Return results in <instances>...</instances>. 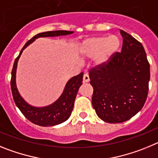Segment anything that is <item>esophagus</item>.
Masks as SVG:
<instances>
[{"instance_id":"esophagus-1","label":"esophagus","mask_w":158,"mask_h":158,"mask_svg":"<svg viewBox=\"0 0 158 158\" xmlns=\"http://www.w3.org/2000/svg\"><path fill=\"white\" fill-rule=\"evenodd\" d=\"M89 81H90V79H89V75L84 74V76H83V82H84V83H87V82H89Z\"/></svg>"}]
</instances>
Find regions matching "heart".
I'll return each mask as SVG.
<instances>
[{"mask_svg":"<svg viewBox=\"0 0 158 158\" xmlns=\"http://www.w3.org/2000/svg\"><path fill=\"white\" fill-rule=\"evenodd\" d=\"M120 47V40L116 35L94 36L84 40L78 47L81 58H93L97 67L107 65Z\"/></svg>","mask_w":158,"mask_h":158,"instance_id":"b5f03b06","label":"heart"}]
</instances>
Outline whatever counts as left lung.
I'll list each match as a JSON object with an SVG mask.
<instances>
[{"label":"left lung","mask_w":158,"mask_h":158,"mask_svg":"<svg viewBox=\"0 0 158 158\" xmlns=\"http://www.w3.org/2000/svg\"><path fill=\"white\" fill-rule=\"evenodd\" d=\"M121 53L116 52L104 66L89 71L93 88V107L102 120L118 123L128 120L142 108L147 98L150 72L142 43L120 30Z\"/></svg>","instance_id":"obj_1"}]
</instances>
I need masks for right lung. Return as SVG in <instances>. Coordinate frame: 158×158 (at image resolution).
Returning <instances> with one entry per match:
<instances>
[{
	"label": "right lung",
	"mask_w": 158,
	"mask_h": 158,
	"mask_svg": "<svg viewBox=\"0 0 158 158\" xmlns=\"http://www.w3.org/2000/svg\"><path fill=\"white\" fill-rule=\"evenodd\" d=\"M73 33V31H51L39 33L26 43L14 62L13 68L12 70V78H11V89H12L13 100L18 108L23 113V115L29 121L36 125L42 127L55 126L65 122L69 118L73 108L74 100L77 94L78 89L82 85L83 73L73 77L67 81L63 93L54 103L46 107H34L27 104L23 100L16 87V73L19 58L23 50L38 38L57 37V36L67 35Z\"/></svg>",
	"instance_id": "right-lung-1"
}]
</instances>
